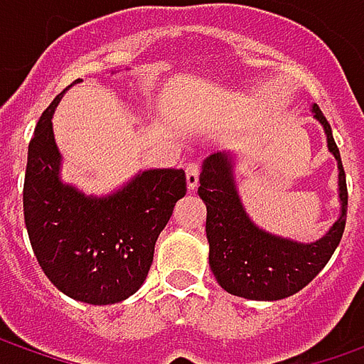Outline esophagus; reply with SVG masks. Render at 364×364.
I'll return each mask as SVG.
<instances>
[{"label":"esophagus","mask_w":364,"mask_h":364,"mask_svg":"<svg viewBox=\"0 0 364 364\" xmlns=\"http://www.w3.org/2000/svg\"><path fill=\"white\" fill-rule=\"evenodd\" d=\"M198 176H200V166L198 161H188L186 164V184L190 190H194L198 186Z\"/></svg>","instance_id":"obj_1"}]
</instances>
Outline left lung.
Instances as JSON below:
<instances>
[{
	"label": "left lung",
	"instance_id": "1",
	"mask_svg": "<svg viewBox=\"0 0 364 364\" xmlns=\"http://www.w3.org/2000/svg\"><path fill=\"white\" fill-rule=\"evenodd\" d=\"M314 117L326 129L330 151L338 160V186L343 213L326 237L310 245L294 243L257 229L245 215L232 182L229 154H215L204 161L198 194L206 204V239L210 269L223 289L247 300H284L306 287L326 265L343 239L348 190L341 151L328 119L314 105Z\"/></svg>",
	"mask_w": 364,
	"mask_h": 364
}]
</instances>
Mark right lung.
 <instances>
[{
	"label": "right lung",
	"mask_w": 364,
	"mask_h": 364,
	"mask_svg": "<svg viewBox=\"0 0 364 364\" xmlns=\"http://www.w3.org/2000/svg\"><path fill=\"white\" fill-rule=\"evenodd\" d=\"M64 91L42 113L28 146L23 220L42 272L63 294L115 304L146 282L158 235L186 194V174L147 170L103 200L64 186L50 121Z\"/></svg>",
	"instance_id": "add662e5"
}]
</instances>
